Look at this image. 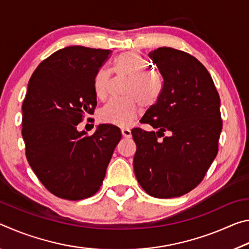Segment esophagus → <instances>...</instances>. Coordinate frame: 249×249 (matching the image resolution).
<instances>
[{"label": "esophagus", "instance_id": "1", "mask_svg": "<svg viewBox=\"0 0 249 249\" xmlns=\"http://www.w3.org/2000/svg\"><path fill=\"white\" fill-rule=\"evenodd\" d=\"M122 135L125 138H130L132 137V132L128 128H122Z\"/></svg>", "mask_w": 249, "mask_h": 249}]
</instances>
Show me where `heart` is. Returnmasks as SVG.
I'll list each match as a JSON object with an SVG mask.
<instances>
[{"mask_svg": "<svg viewBox=\"0 0 249 249\" xmlns=\"http://www.w3.org/2000/svg\"><path fill=\"white\" fill-rule=\"evenodd\" d=\"M149 61L136 52L121 53L116 58L114 71L119 77L129 78L125 89V98L113 99L101 109L102 121L117 126H128L144 108L154 107L163 91V79L157 70L148 69ZM113 75L108 69L101 68L94 75V93L105 100L111 93Z\"/></svg>", "mask_w": 249, "mask_h": 249, "instance_id": "1", "label": "heart"}]
</instances>
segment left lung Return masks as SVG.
<instances>
[{
    "instance_id": "1",
    "label": "left lung",
    "mask_w": 249,
    "mask_h": 249,
    "mask_svg": "<svg viewBox=\"0 0 249 249\" xmlns=\"http://www.w3.org/2000/svg\"><path fill=\"white\" fill-rule=\"evenodd\" d=\"M148 56L163 79V91L142 119L157 132L132 130L134 171L149 196L170 199L193 190L216 157L220 95L209 71L188 53L160 47Z\"/></svg>"
}]
</instances>
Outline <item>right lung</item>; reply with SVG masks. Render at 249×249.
<instances>
[{"instance_id":"add662e5","label":"right lung","mask_w":249,"mask_h":249,"mask_svg":"<svg viewBox=\"0 0 249 249\" xmlns=\"http://www.w3.org/2000/svg\"><path fill=\"white\" fill-rule=\"evenodd\" d=\"M111 50L70 46L41 61L23 102L22 135L26 158L44 187L61 199L90 197L103 183L119 127L101 124L94 134L79 132L96 107L93 80Z\"/></svg>"}]
</instances>
